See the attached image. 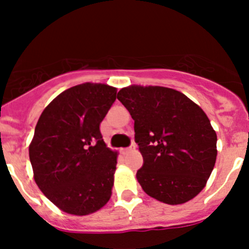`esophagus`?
I'll list each match as a JSON object with an SVG mask.
<instances>
[{"instance_id":"obj_1","label":"esophagus","mask_w":249,"mask_h":249,"mask_svg":"<svg viewBox=\"0 0 249 249\" xmlns=\"http://www.w3.org/2000/svg\"><path fill=\"white\" fill-rule=\"evenodd\" d=\"M135 149H136V143L131 142V144H130V147L124 148V149H123V152H131V150H135Z\"/></svg>"}]
</instances>
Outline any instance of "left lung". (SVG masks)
I'll list each match as a JSON object with an SVG mask.
<instances>
[{
    "label": "left lung",
    "mask_w": 249,
    "mask_h": 249,
    "mask_svg": "<svg viewBox=\"0 0 249 249\" xmlns=\"http://www.w3.org/2000/svg\"><path fill=\"white\" fill-rule=\"evenodd\" d=\"M118 100L135 120L143 157L136 177L149 196L179 205L205 187L217 158V135L206 113L177 90L131 85Z\"/></svg>",
    "instance_id": "8db88e82"
}]
</instances>
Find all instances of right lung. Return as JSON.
<instances>
[{"label": "right lung", "instance_id": "1", "mask_svg": "<svg viewBox=\"0 0 249 249\" xmlns=\"http://www.w3.org/2000/svg\"><path fill=\"white\" fill-rule=\"evenodd\" d=\"M115 99V88L84 83L61 92L39 117L29 148L34 177L64 212H96L112 195L117 153L105 144L100 123Z\"/></svg>", "mask_w": 249, "mask_h": 249}]
</instances>
